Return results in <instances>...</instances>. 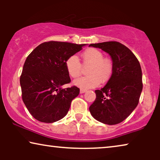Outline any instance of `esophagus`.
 I'll use <instances>...</instances> for the list:
<instances>
[{
	"mask_svg": "<svg viewBox=\"0 0 160 160\" xmlns=\"http://www.w3.org/2000/svg\"><path fill=\"white\" fill-rule=\"evenodd\" d=\"M85 92H86V89H80V93H81V94L84 93Z\"/></svg>",
	"mask_w": 160,
	"mask_h": 160,
	"instance_id": "esophagus-1",
	"label": "esophagus"
}]
</instances>
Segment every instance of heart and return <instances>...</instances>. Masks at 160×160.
Masks as SVG:
<instances>
[{"label":"heart","instance_id":"b5f03b06","mask_svg":"<svg viewBox=\"0 0 160 160\" xmlns=\"http://www.w3.org/2000/svg\"><path fill=\"white\" fill-rule=\"evenodd\" d=\"M84 65H91L88 70L89 76H82L74 81V84L81 89H87L97 87L100 82H106L113 72V62L111 58L103 57L100 50L89 48L82 54ZM69 75L76 78L82 74V64L76 54L68 58L65 62Z\"/></svg>","mask_w":160,"mask_h":160}]
</instances>
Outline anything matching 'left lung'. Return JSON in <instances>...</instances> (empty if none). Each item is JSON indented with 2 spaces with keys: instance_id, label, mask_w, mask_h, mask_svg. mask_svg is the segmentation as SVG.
Here are the masks:
<instances>
[{
  "instance_id": "1",
  "label": "left lung",
  "mask_w": 160,
  "mask_h": 160,
  "mask_svg": "<svg viewBox=\"0 0 160 160\" xmlns=\"http://www.w3.org/2000/svg\"><path fill=\"white\" fill-rule=\"evenodd\" d=\"M111 56L113 72L103 88L95 90L96 98L89 106L91 114L98 122L113 125L128 117L136 108L143 83L139 61L128 47L117 41L91 43Z\"/></svg>"
}]
</instances>
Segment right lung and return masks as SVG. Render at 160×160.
Returning a JSON list of instances; mask_svg holds the SVG:
<instances>
[{"mask_svg":"<svg viewBox=\"0 0 160 160\" xmlns=\"http://www.w3.org/2000/svg\"><path fill=\"white\" fill-rule=\"evenodd\" d=\"M84 46L51 41L41 43L28 56L20 76L22 98L38 121L52 123L68 112L80 89L62 87L71 82L65 62Z\"/></svg>","mask_w":160,"mask_h":160,"instance_id":"add662e5","label":"right lung"}]
</instances>
